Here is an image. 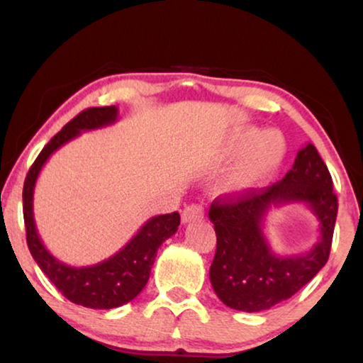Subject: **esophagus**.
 Returning <instances> with one entry per match:
<instances>
[{
	"label": "esophagus",
	"mask_w": 363,
	"mask_h": 363,
	"mask_svg": "<svg viewBox=\"0 0 363 363\" xmlns=\"http://www.w3.org/2000/svg\"><path fill=\"white\" fill-rule=\"evenodd\" d=\"M204 217V211L201 206L198 204H191V206H186L185 209H183L182 213V220L188 224V222H194V220H201Z\"/></svg>",
	"instance_id": "34e87169"
}]
</instances>
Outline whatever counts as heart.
Masks as SVG:
<instances>
[{
	"instance_id": "b5f03b06",
	"label": "heart",
	"mask_w": 363,
	"mask_h": 363,
	"mask_svg": "<svg viewBox=\"0 0 363 363\" xmlns=\"http://www.w3.org/2000/svg\"><path fill=\"white\" fill-rule=\"evenodd\" d=\"M255 128H238L227 136L220 157L237 159L222 182V193L230 196H245L255 191L269 178L281 165L286 144L276 131H264L258 137Z\"/></svg>"
}]
</instances>
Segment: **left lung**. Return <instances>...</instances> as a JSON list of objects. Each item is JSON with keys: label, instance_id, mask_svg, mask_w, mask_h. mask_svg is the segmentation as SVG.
Listing matches in <instances>:
<instances>
[{"label": "left lung", "instance_id": "8db88e82", "mask_svg": "<svg viewBox=\"0 0 363 363\" xmlns=\"http://www.w3.org/2000/svg\"><path fill=\"white\" fill-rule=\"evenodd\" d=\"M303 202L320 224V238L308 252L281 257L272 252L262 222L271 207ZM337 198L333 178L313 144L297 152L294 167L274 185L245 196L217 198L209 209L217 248L209 279L222 303L233 310H269L291 298L330 258Z\"/></svg>", "mask_w": 363, "mask_h": 363}]
</instances>
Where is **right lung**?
I'll use <instances>...</instances> for the list:
<instances>
[{"instance_id":"obj_1","label":"right lung","mask_w":363,"mask_h":363,"mask_svg":"<svg viewBox=\"0 0 363 363\" xmlns=\"http://www.w3.org/2000/svg\"><path fill=\"white\" fill-rule=\"evenodd\" d=\"M116 120L118 107L115 105L81 111L42 149L26 177L22 189L26 235L32 258L69 302L94 310L116 308L136 298L149 281L150 267L157 256L159 247L174 235L180 225L178 213L150 217L120 252L97 264L81 267L69 266L57 259L42 243L33 220V189L43 165L55 150L79 136L82 131L100 130L113 125Z\"/></svg>"}]
</instances>
